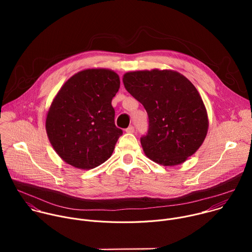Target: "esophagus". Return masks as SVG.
I'll list each match as a JSON object with an SVG mask.
<instances>
[{
    "label": "esophagus",
    "instance_id": "34e87169",
    "mask_svg": "<svg viewBox=\"0 0 252 252\" xmlns=\"http://www.w3.org/2000/svg\"><path fill=\"white\" fill-rule=\"evenodd\" d=\"M126 131L128 132V133L134 132V126H129L127 128H126Z\"/></svg>",
    "mask_w": 252,
    "mask_h": 252
}]
</instances>
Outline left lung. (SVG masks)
Here are the masks:
<instances>
[{
    "mask_svg": "<svg viewBox=\"0 0 252 252\" xmlns=\"http://www.w3.org/2000/svg\"><path fill=\"white\" fill-rule=\"evenodd\" d=\"M126 91L145 107L149 129L140 137L148 158L162 165L184 162L202 145L207 113L195 87L177 71L163 69L126 73Z\"/></svg>",
    "mask_w": 252,
    "mask_h": 252,
    "instance_id": "8db88e82",
    "label": "left lung"
}]
</instances>
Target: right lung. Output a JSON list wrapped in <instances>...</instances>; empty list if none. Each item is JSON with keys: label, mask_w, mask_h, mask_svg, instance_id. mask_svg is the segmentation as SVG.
<instances>
[{"label": "right lung", "mask_w": 252, "mask_h": 252, "mask_svg": "<svg viewBox=\"0 0 252 252\" xmlns=\"http://www.w3.org/2000/svg\"><path fill=\"white\" fill-rule=\"evenodd\" d=\"M120 78L90 68L71 77L54 98L46 120L49 139L68 164L91 169L109 159L123 130L115 125L112 99Z\"/></svg>", "instance_id": "right-lung-1"}]
</instances>
